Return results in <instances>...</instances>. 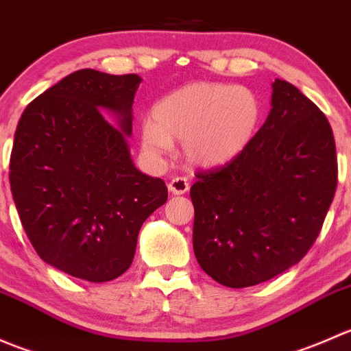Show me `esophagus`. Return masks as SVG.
Returning <instances> with one entry per match:
<instances>
[{"mask_svg": "<svg viewBox=\"0 0 351 351\" xmlns=\"http://www.w3.org/2000/svg\"><path fill=\"white\" fill-rule=\"evenodd\" d=\"M168 189H169V192L176 193V195H183V193L189 192L190 183L185 176H176V178H173L171 182L168 183Z\"/></svg>", "mask_w": 351, "mask_h": 351, "instance_id": "1", "label": "esophagus"}]
</instances>
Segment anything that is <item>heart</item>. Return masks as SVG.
<instances>
[{
  "instance_id": "heart-1",
  "label": "heart",
  "mask_w": 351,
  "mask_h": 351,
  "mask_svg": "<svg viewBox=\"0 0 351 351\" xmlns=\"http://www.w3.org/2000/svg\"><path fill=\"white\" fill-rule=\"evenodd\" d=\"M263 105L246 86L195 83L166 95L153 108V122L143 127L147 154L161 156L173 139L197 166H219L246 149L260 127Z\"/></svg>"
}]
</instances>
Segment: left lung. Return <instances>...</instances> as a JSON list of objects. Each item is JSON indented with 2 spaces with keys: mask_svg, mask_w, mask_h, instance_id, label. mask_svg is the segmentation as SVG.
Returning <instances> with one entry per match:
<instances>
[{
  "mask_svg": "<svg viewBox=\"0 0 351 351\" xmlns=\"http://www.w3.org/2000/svg\"><path fill=\"white\" fill-rule=\"evenodd\" d=\"M195 176L198 265L231 289L258 285L299 263L319 236L338 183L332 129L306 95L275 80L270 113L246 149Z\"/></svg>",
  "mask_w": 351,
  "mask_h": 351,
  "instance_id": "1",
  "label": "left lung"
}]
</instances>
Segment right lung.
<instances>
[{"label": "right lung", "mask_w": 351, "mask_h": 351, "mask_svg": "<svg viewBox=\"0 0 351 351\" xmlns=\"http://www.w3.org/2000/svg\"><path fill=\"white\" fill-rule=\"evenodd\" d=\"M141 81L76 71L30 101L16 125L10 185L20 221L38 256L71 277L108 282L129 270L141 226L168 200L165 182L130 158Z\"/></svg>", "instance_id": "obj_1"}]
</instances>
